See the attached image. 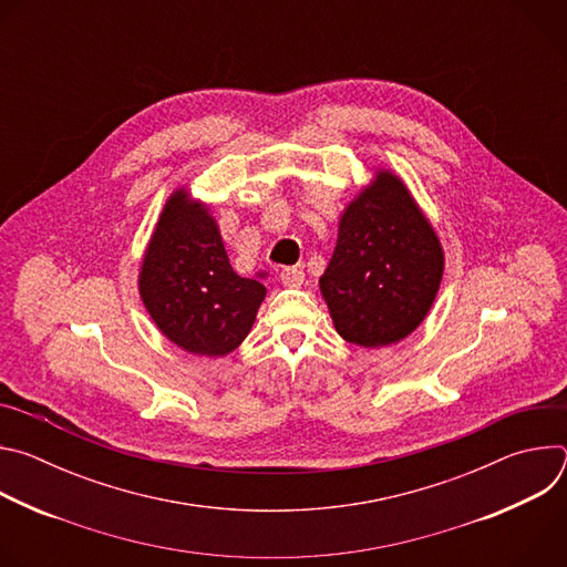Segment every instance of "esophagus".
<instances>
[{
    "instance_id": "34e87169",
    "label": "esophagus",
    "mask_w": 567,
    "mask_h": 567,
    "mask_svg": "<svg viewBox=\"0 0 567 567\" xmlns=\"http://www.w3.org/2000/svg\"><path fill=\"white\" fill-rule=\"evenodd\" d=\"M280 282L285 287H300L305 282V274L298 267H285L280 269Z\"/></svg>"
}]
</instances>
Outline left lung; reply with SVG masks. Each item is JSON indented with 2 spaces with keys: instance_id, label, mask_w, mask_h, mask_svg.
I'll return each mask as SVG.
<instances>
[{
  "instance_id": "1",
  "label": "left lung",
  "mask_w": 567,
  "mask_h": 567,
  "mask_svg": "<svg viewBox=\"0 0 567 567\" xmlns=\"http://www.w3.org/2000/svg\"><path fill=\"white\" fill-rule=\"evenodd\" d=\"M444 276L431 219L399 175L377 168L339 219L332 260L320 276L337 332L361 348H385L429 316Z\"/></svg>"
}]
</instances>
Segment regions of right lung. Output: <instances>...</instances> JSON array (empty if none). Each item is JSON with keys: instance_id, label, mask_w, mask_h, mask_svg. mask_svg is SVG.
<instances>
[{"instance_id": "add662e5", "label": "right lung", "mask_w": 567, "mask_h": 567, "mask_svg": "<svg viewBox=\"0 0 567 567\" xmlns=\"http://www.w3.org/2000/svg\"><path fill=\"white\" fill-rule=\"evenodd\" d=\"M267 274L233 271L210 204L186 186L158 213L138 267V296L158 332L188 354L226 357L254 328Z\"/></svg>"}]
</instances>
